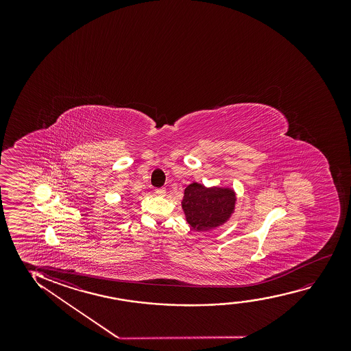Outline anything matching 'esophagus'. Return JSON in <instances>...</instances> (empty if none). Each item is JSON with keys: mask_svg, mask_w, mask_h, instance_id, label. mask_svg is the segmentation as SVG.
<instances>
[{"mask_svg": "<svg viewBox=\"0 0 351 351\" xmlns=\"http://www.w3.org/2000/svg\"><path fill=\"white\" fill-rule=\"evenodd\" d=\"M156 194H157V195H159V197H164V195H165V193H167V191H165V188H157V189H156Z\"/></svg>", "mask_w": 351, "mask_h": 351, "instance_id": "34e87169", "label": "esophagus"}]
</instances>
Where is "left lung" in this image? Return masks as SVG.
I'll return each mask as SVG.
<instances>
[{"mask_svg": "<svg viewBox=\"0 0 351 351\" xmlns=\"http://www.w3.org/2000/svg\"><path fill=\"white\" fill-rule=\"evenodd\" d=\"M236 194L231 188H207L193 182L184 189L182 208L194 230L206 231L223 226L235 210Z\"/></svg>", "mask_w": 351, "mask_h": 351, "instance_id": "left-lung-1", "label": "left lung"}]
</instances>
